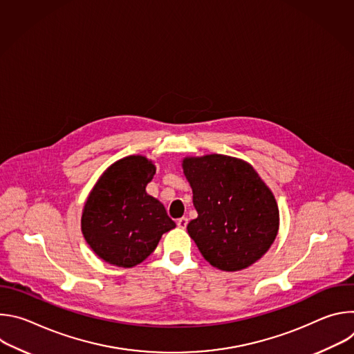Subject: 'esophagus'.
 Returning a JSON list of instances; mask_svg holds the SVG:
<instances>
[{
  "label": "esophagus",
  "mask_w": 354,
  "mask_h": 354,
  "mask_svg": "<svg viewBox=\"0 0 354 354\" xmlns=\"http://www.w3.org/2000/svg\"><path fill=\"white\" fill-rule=\"evenodd\" d=\"M176 224H178L179 228H183V230H185V228L187 227V218H186V217H182V218H179V220L176 221Z\"/></svg>",
  "instance_id": "34e87169"
}]
</instances>
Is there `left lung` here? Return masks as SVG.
<instances>
[{
    "label": "left lung",
    "instance_id": "8db88e82",
    "mask_svg": "<svg viewBox=\"0 0 354 354\" xmlns=\"http://www.w3.org/2000/svg\"><path fill=\"white\" fill-rule=\"evenodd\" d=\"M183 172L197 212L187 232L205 259L225 272L261 259L277 235L279 209L257 171L242 160L212 154L185 158Z\"/></svg>",
    "mask_w": 354,
    "mask_h": 354
}]
</instances>
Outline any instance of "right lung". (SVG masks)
Instances as JSON below:
<instances>
[{
    "mask_svg": "<svg viewBox=\"0 0 354 354\" xmlns=\"http://www.w3.org/2000/svg\"><path fill=\"white\" fill-rule=\"evenodd\" d=\"M154 175L153 162L131 156L111 165L96 182L81 228L100 259L133 268L153 254L162 234L175 228L161 201L145 192Z\"/></svg>",
    "mask_w": 354,
    "mask_h": 354,
    "instance_id": "1",
    "label": "right lung"
}]
</instances>
